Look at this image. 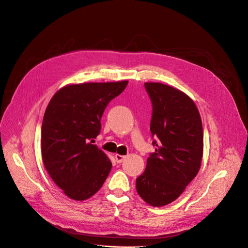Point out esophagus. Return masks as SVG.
I'll use <instances>...</instances> for the list:
<instances>
[{
    "label": "esophagus",
    "mask_w": 248,
    "mask_h": 248,
    "mask_svg": "<svg viewBox=\"0 0 248 248\" xmlns=\"http://www.w3.org/2000/svg\"><path fill=\"white\" fill-rule=\"evenodd\" d=\"M115 160H117V162L118 163H121V162H123L124 161V159L125 158V156L124 155H115Z\"/></svg>",
    "instance_id": "obj_1"
}]
</instances>
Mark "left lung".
<instances>
[{"label": "left lung", "instance_id": "1", "mask_svg": "<svg viewBox=\"0 0 248 248\" xmlns=\"http://www.w3.org/2000/svg\"><path fill=\"white\" fill-rule=\"evenodd\" d=\"M144 88L153 104L151 133L156 148L137 178L136 187L146 203L163 206L185 191L201 169L202 123L185 93L160 82H145Z\"/></svg>", "mask_w": 248, "mask_h": 248}]
</instances>
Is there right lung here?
I'll list each match as a JSON object with an SVG mask.
<instances>
[{"mask_svg":"<svg viewBox=\"0 0 248 248\" xmlns=\"http://www.w3.org/2000/svg\"><path fill=\"white\" fill-rule=\"evenodd\" d=\"M127 82L65 86L46 107L41 130L43 162L54 183L72 200L90 199L111 170L109 158L92 140L100 134L108 104Z\"/></svg>","mask_w":248,"mask_h":248,"instance_id":"right-lung-1","label":"right lung"}]
</instances>
